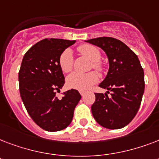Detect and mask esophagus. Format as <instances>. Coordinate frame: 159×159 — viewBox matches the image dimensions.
Segmentation results:
<instances>
[{
  "label": "esophagus",
  "mask_w": 159,
  "mask_h": 159,
  "mask_svg": "<svg viewBox=\"0 0 159 159\" xmlns=\"http://www.w3.org/2000/svg\"><path fill=\"white\" fill-rule=\"evenodd\" d=\"M80 94L82 95V97H84L85 92H82V91H81V92H80Z\"/></svg>",
  "instance_id": "obj_1"
}]
</instances>
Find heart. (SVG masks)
Here are the masks:
<instances>
[{
    "instance_id": "obj_1",
    "label": "heart",
    "mask_w": 159,
    "mask_h": 159,
    "mask_svg": "<svg viewBox=\"0 0 159 159\" xmlns=\"http://www.w3.org/2000/svg\"><path fill=\"white\" fill-rule=\"evenodd\" d=\"M77 50L81 54L89 58L92 61V67L98 72L103 71V66L99 62L102 54L97 47L91 44H82L77 48ZM58 65L62 72L67 73L72 71L73 66V57L72 51L66 49L60 54L58 57ZM98 77L93 72L81 74L73 72L67 77V85L70 88L79 90V91H87L90 89L93 85L97 82Z\"/></svg>"
}]
</instances>
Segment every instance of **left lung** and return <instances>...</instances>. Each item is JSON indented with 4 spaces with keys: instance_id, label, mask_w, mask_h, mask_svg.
<instances>
[{
    "instance_id": "8db88e82",
    "label": "left lung",
    "mask_w": 159,
    "mask_h": 159,
    "mask_svg": "<svg viewBox=\"0 0 159 159\" xmlns=\"http://www.w3.org/2000/svg\"><path fill=\"white\" fill-rule=\"evenodd\" d=\"M87 42L103 49L110 64L106 78L99 85L108 92L95 93L92 116L105 128H123L134 118L140 106L144 92L143 67L138 56L119 39L100 37Z\"/></svg>"
}]
</instances>
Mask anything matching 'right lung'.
Instances as JSON below:
<instances>
[{
	"instance_id": "right-lung-1",
	"label": "right lung",
	"mask_w": 159,
	"mask_h": 159,
	"mask_svg": "<svg viewBox=\"0 0 159 159\" xmlns=\"http://www.w3.org/2000/svg\"><path fill=\"white\" fill-rule=\"evenodd\" d=\"M75 42L44 39L26 52L21 62L19 72L21 99L32 120L46 131L67 128L82 97L75 89L63 92L62 99L56 97V92H59L65 82L58 57Z\"/></svg>"
}]
</instances>
